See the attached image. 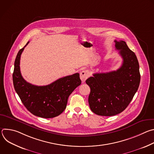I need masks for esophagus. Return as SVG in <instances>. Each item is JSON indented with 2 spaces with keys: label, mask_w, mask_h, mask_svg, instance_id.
Instances as JSON below:
<instances>
[{
  "label": "esophagus",
  "mask_w": 154,
  "mask_h": 154,
  "mask_svg": "<svg viewBox=\"0 0 154 154\" xmlns=\"http://www.w3.org/2000/svg\"><path fill=\"white\" fill-rule=\"evenodd\" d=\"M89 75H90V74H89L88 72L86 70H83V71H81L80 73V79H81L82 82H85V80L88 78Z\"/></svg>",
  "instance_id": "obj_1"
}]
</instances>
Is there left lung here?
<instances>
[{"label": "left lung", "instance_id": "8db88e82", "mask_svg": "<svg viewBox=\"0 0 154 154\" xmlns=\"http://www.w3.org/2000/svg\"><path fill=\"white\" fill-rule=\"evenodd\" d=\"M115 48L122 58L116 71L96 73L86 80L91 92L88 102L91 111L100 116L118 115L127 107L140 83L139 63L135 54L124 41L115 40Z\"/></svg>", "mask_w": 154, "mask_h": 154}]
</instances>
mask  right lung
I'll list each match as a JSON object with an SVG mask.
<instances>
[{"label": "right lung", "instance_id": "1", "mask_svg": "<svg viewBox=\"0 0 154 154\" xmlns=\"http://www.w3.org/2000/svg\"><path fill=\"white\" fill-rule=\"evenodd\" d=\"M26 45L18 52L14 61L13 81L22 102L35 116L52 118L65 109L72 91L81 84L79 73L60 78L46 86H36L26 82L20 71V58Z\"/></svg>", "mask_w": 154, "mask_h": 154}]
</instances>
